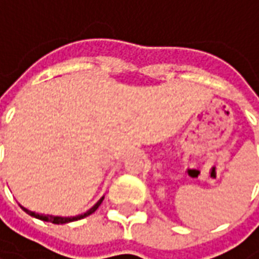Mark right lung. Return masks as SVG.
I'll return each instance as SVG.
<instances>
[{"mask_svg": "<svg viewBox=\"0 0 259 259\" xmlns=\"http://www.w3.org/2000/svg\"><path fill=\"white\" fill-rule=\"evenodd\" d=\"M102 200H104V197H101L100 200H98V202H97L96 205L93 206V208H90L89 211L84 212V213H81V215H77V217H53V215H42V213H36V212L33 211H29L27 208H25V206H22V209L26 212V213H29L30 217L33 218H37V219H40V221H44V222H51V223H55V225H64V223H69V222H74V221H79V219H83V218L89 217V215H91L93 212L96 211L98 206L101 205Z\"/></svg>", "mask_w": 259, "mask_h": 259, "instance_id": "add662e5", "label": "right lung"}]
</instances>
